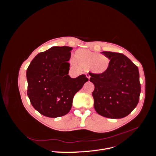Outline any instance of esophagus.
<instances>
[{"mask_svg":"<svg viewBox=\"0 0 156 156\" xmlns=\"http://www.w3.org/2000/svg\"><path fill=\"white\" fill-rule=\"evenodd\" d=\"M86 76H87V77L88 79V81L90 80V75L88 74V73H87L86 74Z\"/></svg>","mask_w":156,"mask_h":156,"instance_id":"1","label":"esophagus"}]
</instances>
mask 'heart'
I'll return each mask as SVG.
<instances>
[{
	"instance_id": "heart-1",
	"label": "heart",
	"mask_w": 156,
	"mask_h": 156,
	"mask_svg": "<svg viewBox=\"0 0 156 156\" xmlns=\"http://www.w3.org/2000/svg\"><path fill=\"white\" fill-rule=\"evenodd\" d=\"M74 61L80 66L89 68L91 72L98 75L105 73L111 64L110 58L108 56L87 49H78L75 52Z\"/></svg>"
}]
</instances>
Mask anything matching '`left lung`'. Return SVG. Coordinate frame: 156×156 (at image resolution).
Here are the masks:
<instances>
[{
  "label": "left lung",
  "instance_id": "1",
  "mask_svg": "<svg viewBox=\"0 0 156 156\" xmlns=\"http://www.w3.org/2000/svg\"><path fill=\"white\" fill-rule=\"evenodd\" d=\"M110 58L107 72L89 73L94 84L92 92L96 111L108 119H122L137 105L140 93L139 72L136 66L122 53L103 51Z\"/></svg>",
  "mask_w": 156,
  "mask_h": 156
}]
</instances>
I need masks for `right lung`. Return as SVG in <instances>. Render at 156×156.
<instances>
[{"instance_id": "obj_1", "label": "right lung", "mask_w": 156, "mask_h": 156, "mask_svg": "<svg viewBox=\"0 0 156 156\" xmlns=\"http://www.w3.org/2000/svg\"><path fill=\"white\" fill-rule=\"evenodd\" d=\"M72 48L53 47L37 55L27 70V95L32 105L47 117L64 116L72 106L74 95L88 81L85 75H68Z\"/></svg>"}]
</instances>
